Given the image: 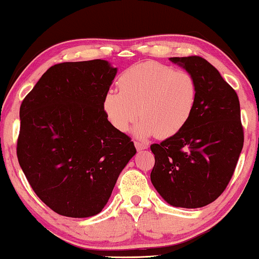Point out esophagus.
Returning <instances> with one entry per match:
<instances>
[{
  "label": "esophagus",
  "instance_id": "esophagus-1",
  "mask_svg": "<svg viewBox=\"0 0 259 259\" xmlns=\"http://www.w3.org/2000/svg\"><path fill=\"white\" fill-rule=\"evenodd\" d=\"M135 146H136V149L138 151H142V150H145L148 149V144L146 143H142V142H135Z\"/></svg>",
  "mask_w": 259,
  "mask_h": 259
}]
</instances>
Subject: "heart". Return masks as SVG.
<instances>
[{
	"mask_svg": "<svg viewBox=\"0 0 259 259\" xmlns=\"http://www.w3.org/2000/svg\"><path fill=\"white\" fill-rule=\"evenodd\" d=\"M119 92L109 91L103 110L110 124L126 131L138 115V137L175 136L190 121L198 100V84L186 71H173L157 61L134 65L118 79Z\"/></svg>",
	"mask_w": 259,
	"mask_h": 259,
	"instance_id": "b5f03b06",
	"label": "heart"
}]
</instances>
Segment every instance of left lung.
Instances as JSON below:
<instances>
[{
	"instance_id": "8db88e82",
	"label": "left lung",
	"mask_w": 259,
	"mask_h": 259,
	"mask_svg": "<svg viewBox=\"0 0 259 259\" xmlns=\"http://www.w3.org/2000/svg\"><path fill=\"white\" fill-rule=\"evenodd\" d=\"M198 84L190 121L175 136L152 144L151 183L173 207L200 208L222 194L234 175L244 136L238 96L201 57H173Z\"/></svg>"
}]
</instances>
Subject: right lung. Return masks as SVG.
I'll list each match as a JSON object with an SVG mask.
<instances>
[{"label":"right lung","mask_w":259,"mask_h":259,"mask_svg":"<svg viewBox=\"0 0 259 259\" xmlns=\"http://www.w3.org/2000/svg\"><path fill=\"white\" fill-rule=\"evenodd\" d=\"M116 73L102 59L58 64L23 100L18 163L38 198L58 214H99L136 154L103 110Z\"/></svg>","instance_id":"right-lung-1"}]
</instances>
